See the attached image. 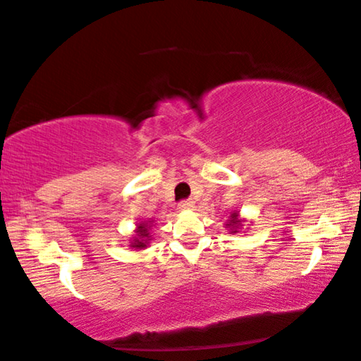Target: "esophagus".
Listing matches in <instances>:
<instances>
[{"mask_svg": "<svg viewBox=\"0 0 361 361\" xmlns=\"http://www.w3.org/2000/svg\"><path fill=\"white\" fill-rule=\"evenodd\" d=\"M192 206H195V202L191 200H186V201H181L178 204V209L180 211H188V209H192Z\"/></svg>", "mask_w": 361, "mask_h": 361, "instance_id": "34e87169", "label": "esophagus"}]
</instances>
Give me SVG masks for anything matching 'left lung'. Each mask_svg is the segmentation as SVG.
<instances>
[{
  "mask_svg": "<svg viewBox=\"0 0 361 361\" xmlns=\"http://www.w3.org/2000/svg\"><path fill=\"white\" fill-rule=\"evenodd\" d=\"M245 219H243V217H240V212L238 211H232L231 214H229V217H227V221H226V229L229 231V233H238L240 232L242 229H243V226H245Z\"/></svg>",
  "mask_w": 361,
  "mask_h": 361,
  "instance_id": "left-lung-1",
  "label": "left lung"
}]
</instances>
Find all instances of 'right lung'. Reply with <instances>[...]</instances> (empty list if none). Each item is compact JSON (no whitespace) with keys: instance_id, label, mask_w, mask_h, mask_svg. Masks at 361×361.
Listing matches in <instances>:
<instances>
[{"instance_id":"right-lung-1","label":"right lung","mask_w":361,"mask_h":361,"mask_svg":"<svg viewBox=\"0 0 361 361\" xmlns=\"http://www.w3.org/2000/svg\"><path fill=\"white\" fill-rule=\"evenodd\" d=\"M152 227H154V219L137 222L134 235L129 238V247L134 248V250H144V248H147L152 238H154L150 235Z\"/></svg>"}]
</instances>
